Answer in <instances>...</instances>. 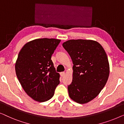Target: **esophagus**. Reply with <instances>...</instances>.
I'll list each match as a JSON object with an SVG mask.
<instances>
[{
	"instance_id": "esophagus-1",
	"label": "esophagus",
	"mask_w": 124,
	"mask_h": 124,
	"mask_svg": "<svg viewBox=\"0 0 124 124\" xmlns=\"http://www.w3.org/2000/svg\"><path fill=\"white\" fill-rule=\"evenodd\" d=\"M60 76H62H62H64V74H65V72H61L60 73Z\"/></svg>"
}]
</instances>
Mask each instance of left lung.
Segmentation results:
<instances>
[{
    "label": "left lung",
    "mask_w": 124,
    "mask_h": 124,
    "mask_svg": "<svg viewBox=\"0 0 124 124\" xmlns=\"http://www.w3.org/2000/svg\"><path fill=\"white\" fill-rule=\"evenodd\" d=\"M62 46L73 64L72 82L68 86L69 95L79 104L89 102L98 95L109 77L106 52L98 42L92 40H69Z\"/></svg>",
    "instance_id": "obj_1"
}]
</instances>
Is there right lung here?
I'll list each match as a JSON object with an SVG mask.
<instances>
[{
  "label": "right lung",
  "instance_id": "1",
  "mask_svg": "<svg viewBox=\"0 0 124 124\" xmlns=\"http://www.w3.org/2000/svg\"><path fill=\"white\" fill-rule=\"evenodd\" d=\"M60 41L37 39L25 44L18 54L16 76L24 91L35 101H48L60 83V74L56 72L51 56Z\"/></svg>",
  "mask_w": 124,
  "mask_h": 124
}]
</instances>
